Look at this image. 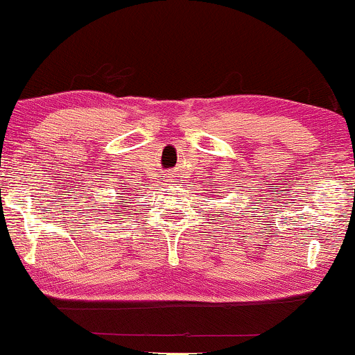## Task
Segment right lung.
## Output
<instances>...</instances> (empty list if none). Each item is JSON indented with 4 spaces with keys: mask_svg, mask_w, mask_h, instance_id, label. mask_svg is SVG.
Here are the masks:
<instances>
[{
    "mask_svg": "<svg viewBox=\"0 0 355 355\" xmlns=\"http://www.w3.org/2000/svg\"><path fill=\"white\" fill-rule=\"evenodd\" d=\"M116 204H120V202H116ZM107 211H110V209H107Z\"/></svg>",
    "mask_w": 355,
    "mask_h": 355,
    "instance_id": "right-lung-1",
    "label": "right lung"
}]
</instances>
